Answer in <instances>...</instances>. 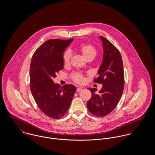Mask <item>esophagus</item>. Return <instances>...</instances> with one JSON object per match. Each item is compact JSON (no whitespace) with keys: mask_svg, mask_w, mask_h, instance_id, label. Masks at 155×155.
<instances>
[{"mask_svg":"<svg viewBox=\"0 0 155 155\" xmlns=\"http://www.w3.org/2000/svg\"><path fill=\"white\" fill-rule=\"evenodd\" d=\"M82 89H83L82 88H81V87H78L76 91H77V92H80V91H82Z\"/></svg>","mask_w":155,"mask_h":155,"instance_id":"obj_1","label":"esophagus"}]
</instances>
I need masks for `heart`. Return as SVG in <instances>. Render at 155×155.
I'll return each mask as SVG.
<instances>
[{
	"instance_id": "1",
	"label": "heart",
	"mask_w": 155,
	"mask_h": 155,
	"mask_svg": "<svg viewBox=\"0 0 155 155\" xmlns=\"http://www.w3.org/2000/svg\"><path fill=\"white\" fill-rule=\"evenodd\" d=\"M79 49L81 51L84 57H86L87 56H88L90 54H95V52H96L95 48L90 45H81L79 46ZM70 57H71V52L69 50H67L66 51L64 52V54L63 55V63L65 65L68 64V63L70 61ZM73 78L76 82H78V83H82L84 81V76L81 73L74 74L73 76Z\"/></svg>"
}]
</instances>
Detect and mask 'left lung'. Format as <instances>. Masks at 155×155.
Here are the masks:
<instances>
[{
  "label": "left lung",
  "mask_w": 155,
  "mask_h": 155,
  "mask_svg": "<svg viewBox=\"0 0 155 155\" xmlns=\"http://www.w3.org/2000/svg\"><path fill=\"white\" fill-rule=\"evenodd\" d=\"M103 48L101 64L98 70L99 76L94 82L103 87L96 94V88H88L92 94L87 101L90 113L98 117L110 113L118 104L124 88V72L121 55L118 49L103 36H99Z\"/></svg>",
  "instance_id": "8db88e82"
}]
</instances>
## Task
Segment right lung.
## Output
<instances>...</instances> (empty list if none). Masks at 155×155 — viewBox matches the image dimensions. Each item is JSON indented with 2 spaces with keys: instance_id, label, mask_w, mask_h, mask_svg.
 I'll return each instance as SVG.
<instances>
[{
  "instance_id": "1",
  "label": "right lung",
  "mask_w": 155,
  "mask_h": 155,
  "mask_svg": "<svg viewBox=\"0 0 155 155\" xmlns=\"http://www.w3.org/2000/svg\"><path fill=\"white\" fill-rule=\"evenodd\" d=\"M73 41L48 40L38 48L31 58L30 90L40 110L51 118L59 119L65 114L76 91L73 85L61 87L52 80L63 68L64 51Z\"/></svg>"
}]
</instances>
